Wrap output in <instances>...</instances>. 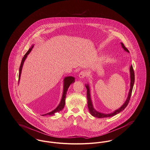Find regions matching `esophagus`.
Here are the masks:
<instances>
[{"mask_svg": "<svg viewBox=\"0 0 150 150\" xmlns=\"http://www.w3.org/2000/svg\"><path fill=\"white\" fill-rule=\"evenodd\" d=\"M86 76V72L85 71H81V72L79 73V78H81V79H83Z\"/></svg>", "mask_w": 150, "mask_h": 150, "instance_id": "esophagus-1", "label": "esophagus"}]
</instances>
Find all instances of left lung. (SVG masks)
<instances>
[{"instance_id":"1","label":"left lung","mask_w":150,"mask_h":150,"mask_svg":"<svg viewBox=\"0 0 150 150\" xmlns=\"http://www.w3.org/2000/svg\"><path fill=\"white\" fill-rule=\"evenodd\" d=\"M122 48L125 50L127 52H129V50H128V49L124 46V45L123 44L122 42H121ZM130 78H131V84H130V89H129V91L128 93V96L127 97V99L125 100V102H124V103L118 109L116 110L115 112L110 113V114H105V113H100L99 112L97 111L93 107V103H92V100H91V97H90V87L88 84H86V87L87 88V106L88 108V110L90 111V114L93 116L96 117H98V118H105V117H109L114 116L115 115H116L117 114L120 113L121 112H122L123 110H124V109L127 107V106L128 105L129 100L131 98V96L132 94V89H133V84L134 82V71H133V67L132 66H131L130 67Z\"/></svg>"}]
</instances>
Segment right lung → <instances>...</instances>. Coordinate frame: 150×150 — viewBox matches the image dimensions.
Returning <instances> with one entry per match:
<instances>
[{
	"label": "right lung",
	"mask_w": 150,
	"mask_h": 150,
	"mask_svg": "<svg viewBox=\"0 0 150 150\" xmlns=\"http://www.w3.org/2000/svg\"><path fill=\"white\" fill-rule=\"evenodd\" d=\"M34 45H33L32 46V47L26 53V54L24 55L23 57L22 58L21 63V66L19 67V79H18V83L19 82V80H20V77H21V71H22V67L24 63V62L25 60V59H26L28 55L30 53V52H31V50H32V48H33ZM75 82V78L73 76H67L64 79V86H63V96H62V98L61 101L59 103V105L57 106V107L54 109L53 110H52V112H49L47 114L45 115H42V116H44L46 115H49V116H53L54 115V113L59 112L60 111H61L64 107L65 105V100H66V94H67V90L68 87H69L70 84L71 83H73Z\"/></svg>",
	"instance_id": "right-lung-1"
}]
</instances>
